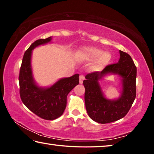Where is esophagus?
Returning <instances> with one entry per match:
<instances>
[{"label": "esophagus", "mask_w": 154, "mask_h": 154, "mask_svg": "<svg viewBox=\"0 0 154 154\" xmlns=\"http://www.w3.org/2000/svg\"><path fill=\"white\" fill-rule=\"evenodd\" d=\"M85 79V77L83 75H80L79 76V83L80 84H82L83 80Z\"/></svg>", "instance_id": "1"}]
</instances>
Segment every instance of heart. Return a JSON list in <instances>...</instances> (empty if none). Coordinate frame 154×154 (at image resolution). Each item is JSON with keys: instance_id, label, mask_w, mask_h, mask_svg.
Instances as JSON below:
<instances>
[{"instance_id": "1", "label": "heart", "mask_w": 154, "mask_h": 154, "mask_svg": "<svg viewBox=\"0 0 154 154\" xmlns=\"http://www.w3.org/2000/svg\"><path fill=\"white\" fill-rule=\"evenodd\" d=\"M77 58L82 62H93L91 69L99 71L107 66L112 59V55L108 51H103L96 47H86L78 52Z\"/></svg>"}]
</instances>
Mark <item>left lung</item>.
Here are the masks:
<instances>
[{
  "instance_id": "1",
  "label": "left lung",
  "mask_w": 154,
  "mask_h": 154,
  "mask_svg": "<svg viewBox=\"0 0 154 154\" xmlns=\"http://www.w3.org/2000/svg\"><path fill=\"white\" fill-rule=\"evenodd\" d=\"M119 55L118 63L108 65L101 72L88 74L83 82L87 113L98 123H110L124 118L136 98L137 67L129 54L119 50ZM109 74L121 77L122 90L118 99L106 98L100 86L99 82Z\"/></svg>"
}]
</instances>
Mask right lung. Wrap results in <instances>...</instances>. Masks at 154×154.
I'll list each match as a JSON object with an SVG mask.
<instances>
[{
  "instance_id": "add662e5",
  "label": "right lung",
  "mask_w": 154,
  "mask_h": 154,
  "mask_svg": "<svg viewBox=\"0 0 154 154\" xmlns=\"http://www.w3.org/2000/svg\"><path fill=\"white\" fill-rule=\"evenodd\" d=\"M51 36L34 42L25 51L21 65L19 83L20 97L23 103L40 118L54 120L63 114L66 106L68 94L79 84V74L61 78L49 87H41L36 83L31 64L32 50L51 43Z\"/></svg>"
}]
</instances>
